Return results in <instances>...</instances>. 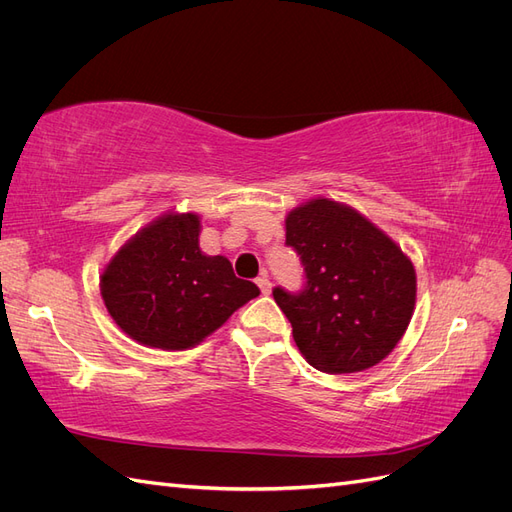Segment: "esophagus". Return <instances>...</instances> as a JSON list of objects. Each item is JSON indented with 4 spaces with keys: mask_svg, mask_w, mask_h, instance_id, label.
<instances>
[{
    "mask_svg": "<svg viewBox=\"0 0 512 512\" xmlns=\"http://www.w3.org/2000/svg\"><path fill=\"white\" fill-rule=\"evenodd\" d=\"M256 284H258V288H260V292L262 294H271V280H269V275L265 273V275H260L258 280H256Z\"/></svg>",
    "mask_w": 512,
    "mask_h": 512,
    "instance_id": "obj_1",
    "label": "esophagus"
}]
</instances>
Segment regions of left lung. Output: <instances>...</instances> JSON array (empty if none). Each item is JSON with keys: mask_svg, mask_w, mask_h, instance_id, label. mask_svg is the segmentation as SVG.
<instances>
[{"mask_svg": "<svg viewBox=\"0 0 512 512\" xmlns=\"http://www.w3.org/2000/svg\"><path fill=\"white\" fill-rule=\"evenodd\" d=\"M286 245L299 254L305 288H273L294 344L324 374L380 363L404 337L416 303L412 260L365 215L314 198L286 215Z\"/></svg>", "mask_w": 512, "mask_h": 512, "instance_id": "obj_1", "label": "left lung"}]
</instances>
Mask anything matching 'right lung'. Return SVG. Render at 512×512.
<instances>
[{
  "mask_svg": "<svg viewBox=\"0 0 512 512\" xmlns=\"http://www.w3.org/2000/svg\"><path fill=\"white\" fill-rule=\"evenodd\" d=\"M196 213H166L119 247L100 275V292L117 327L138 344L185 350L258 297L224 256L198 247Z\"/></svg>",
  "mask_w": 512,
  "mask_h": 512,
  "instance_id": "right-lung-1",
  "label": "right lung"
}]
</instances>
